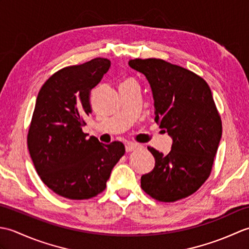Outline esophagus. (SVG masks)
Returning a JSON list of instances; mask_svg holds the SVG:
<instances>
[{"label":"esophagus","instance_id":"34e87169","mask_svg":"<svg viewBox=\"0 0 249 249\" xmlns=\"http://www.w3.org/2000/svg\"><path fill=\"white\" fill-rule=\"evenodd\" d=\"M141 147V144L139 143H133V142H129V143L126 144V152H133L138 150Z\"/></svg>","mask_w":249,"mask_h":249}]
</instances>
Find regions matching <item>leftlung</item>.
Instances as JSON below:
<instances>
[{"mask_svg":"<svg viewBox=\"0 0 249 249\" xmlns=\"http://www.w3.org/2000/svg\"><path fill=\"white\" fill-rule=\"evenodd\" d=\"M128 65L147 79L156 123L173 139L167 155L147 146L155 167L141 177V188L160 202L186 198L210 177L221 138L223 125L211 89L197 73L161 59H135Z\"/></svg>","mask_w":249,"mask_h":249,"instance_id":"obj_1","label":"left lung"}]
</instances>
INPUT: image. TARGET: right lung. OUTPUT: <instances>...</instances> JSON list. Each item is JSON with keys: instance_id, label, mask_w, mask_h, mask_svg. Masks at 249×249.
<instances>
[{"instance_id": "1", "label": "right lung", "mask_w": 249, "mask_h": 249, "mask_svg": "<svg viewBox=\"0 0 249 249\" xmlns=\"http://www.w3.org/2000/svg\"><path fill=\"white\" fill-rule=\"evenodd\" d=\"M109 67L110 61L103 57L64 67L37 95L28 131L30 155L41 181L67 199H91L103 193L125 153L122 142L103 144L82 130L92 113L91 89Z\"/></svg>"}]
</instances>
